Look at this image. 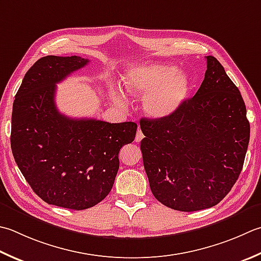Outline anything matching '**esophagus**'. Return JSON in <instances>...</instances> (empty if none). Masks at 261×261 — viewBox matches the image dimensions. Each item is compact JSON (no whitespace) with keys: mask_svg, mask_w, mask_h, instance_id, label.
Segmentation results:
<instances>
[{"mask_svg":"<svg viewBox=\"0 0 261 261\" xmlns=\"http://www.w3.org/2000/svg\"><path fill=\"white\" fill-rule=\"evenodd\" d=\"M142 138H144V134H142L140 129H138V131H137V136H136V141H137V142L141 141Z\"/></svg>","mask_w":261,"mask_h":261,"instance_id":"esophagus-1","label":"esophagus"}]
</instances>
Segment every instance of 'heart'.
I'll return each instance as SVG.
<instances>
[{"instance_id": "obj_1", "label": "heart", "mask_w": 261, "mask_h": 261, "mask_svg": "<svg viewBox=\"0 0 261 261\" xmlns=\"http://www.w3.org/2000/svg\"><path fill=\"white\" fill-rule=\"evenodd\" d=\"M126 90L134 95H144L142 107L154 119H164L178 110L191 88V79L183 70L166 63L134 65L122 76ZM114 100L125 106L123 96L114 94Z\"/></svg>"}]
</instances>
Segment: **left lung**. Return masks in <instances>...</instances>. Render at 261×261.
I'll list each match as a JSON object with an SVG mask.
<instances>
[{
	"instance_id": "8db88e82",
	"label": "left lung",
	"mask_w": 261,
	"mask_h": 261,
	"mask_svg": "<svg viewBox=\"0 0 261 261\" xmlns=\"http://www.w3.org/2000/svg\"><path fill=\"white\" fill-rule=\"evenodd\" d=\"M200 88L164 119L140 120L151 192L180 212L211 208L231 191L250 139L247 109L223 65L209 55Z\"/></svg>"
}]
</instances>
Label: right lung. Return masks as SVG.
<instances>
[{
  "instance_id": "add662e5",
  "label": "right lung",
  "mask_w": 261,
  "mask_h": 261,
  "mask_svg": "<svg viewBox=\"0 0 261 261\" xmlns=\"http://www.w3.org/2000/svg\"><path fill=\"white\" fill-rule=\"evenodd\" d=\"M89 62L47 55L24 74L13 101L11 149L34 192L49 205L83 211L109 195L122 146L135 140V122L72 119L55 105L56 84Z\"/></svg>"
}]
</instances>
